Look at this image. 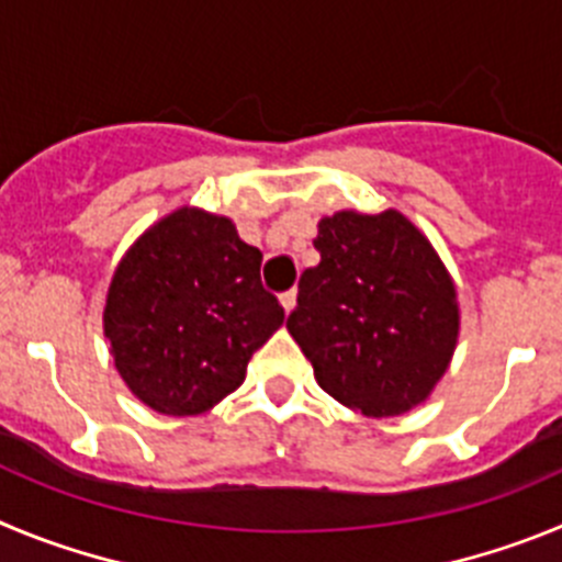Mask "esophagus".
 I'll return each instance as SVG.
<instances>
[{"mask_svg":"<svg viewBox=\"0 0 562 562\" xmlns=\"http://www.w3.org/2000/svg\"><path fill=\"white\" fill-rule=\"evenodd\" d=\"M280 302H282V307H285V313H291L293 307H296V291H285L280 296Z\"/></svg>","mask_w":562,"mask_h":562,"instance_id":"1","label":"esophagus"}]
</instances>
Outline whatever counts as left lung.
I'll use <instances>...</instances> for the list:
<instances>
[{"label":"left lung","mask_w":562,"mask_h":562,"mask_svg":"<svg viewBox=\"0 0 562 562\" xmlns=\"http://www.w3.org/2000/svg\"><path fill=\"white\" fill-rule=\"evenodd\" d=\"M318 266L300 277L288 333L318 386L367 417H397L434 392L459 338L451 274L397 210L318 221Z\"/></svg>","instance_id":"8db88e82"}]
</instances>
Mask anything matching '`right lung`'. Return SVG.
Masks as SVG:
<instances>
[{"label":"right lung","mask_w":562,"mask_h":562,"mask_svg":"<svg viewBox=\"0 0 562 562\" xmlns=\"http://www.w3.org/2000/svg\"><path fill=\"white\" fill-rule=\"evenodd\" d=\"M262 251L224 215L181 206L125 251L103 333L125 386L159 414L210 412L246 378L285 311L260 282Z\"/></svg>","instance_id":"obj_1"}]
</instances>
